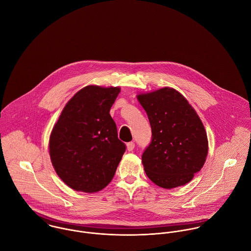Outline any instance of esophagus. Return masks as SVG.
I'll return each instance as SVG.
<instances>
[{
	"label": "esophagus",
	"mask_w": 251,
	"mask_h": 251,
	"mask_svg": "<svg viewBox=\"0 0 251 251\" xmlns=\"http://www.w3.org/2000/svg\"><path fill=\"white\" fill-rule=\"evenodd\" d=\"M126 148H127L128 151H131L135 148V143L134 142H128V143L126 144Z\"/></svg>",
	"instance_id": "1"
}]
</instances>
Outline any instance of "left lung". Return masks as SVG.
<instances>
[{
  "label": "left lung",
  "instance_id": "obj_1",
  "mask_svg": "<svg viewBox=\"0 0 251 251\" xmlns=\"http://www.w3.org/2000/svg\"><path fill=\"white\" fill-rule=\"evenodd\" d=\"M151 128V140L142 154L146 175L163 188H174L193 179L208 154L205 127L178 91L162 88L140 94Z\"/></svg>",
  "mask_w": 251,
  "mask_h": 251
}]
</instances>
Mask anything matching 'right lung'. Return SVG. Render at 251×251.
<instances>
[{"mask_svg":"<svg viewBox=\"0 0 251 251\" xmlns=\"http://www.w3.org/2000/svg\"><path fill=\"white\" fill-rule=\"evenodd\" d=\"M121 89L87 86L63 109L49 139L58 176L71 188L97 192L112 180L126 151L109 112Z\"/></svg>","mask_w":251,"mask_h":251,"instance_id":"add662e5","label":"right lung"}]
</instances>
